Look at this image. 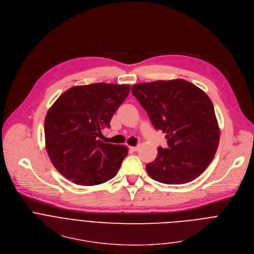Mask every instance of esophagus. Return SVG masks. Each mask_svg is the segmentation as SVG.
<instances>
[{
  "mask_svg": "<svg viewBox=\"0 0 254 254\" xmlns=\"http://www.w3.org/2000/svg\"><path fill=\"white\" fill-rule=\"evenodd\" d=\"M129 149L132 151H137L138 150V146H129Z\"/></svg>",
  "mask_w": 254,
  "mask_h": 254,
  "instance_id": "34e87169",
  "label": "esophagus"
}]
</instances>
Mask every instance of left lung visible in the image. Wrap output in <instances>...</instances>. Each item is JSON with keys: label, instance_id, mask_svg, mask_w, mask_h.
<instances>
[{"label": "left lung", "instance_id": "1", "mask_svg": "<svg viewBox=\"0 0 254 254\" xmlns=\"http://www.w3.org/2000/svg\"><path fill=\"white\" fill-rule=\"evenodd\" d=\"M131 93L156 130L166 133L167 147H158L146 164L149 177L166 185H183L200 176L219 142L214 108L207 95L185 79L137 83Z\"/></svg>", "mask_w": 254, "mask_h": 254}]
</instances>
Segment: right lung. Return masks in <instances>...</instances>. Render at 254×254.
I'll return each instance as SVG.
<instances>
[{
    "label": "right lung",
    "mask_w": 254,
    "mask_h": 254,
    "mask_svg": "<svg viewBox=\"0 0 254 254\" xmlns=\"http://www.w3.org/2000/svg\"><path fill=\"white\" fill-rule=\"evenodd\" d=\"M128 84L98 82L64 92L45 120L48 154L58 172L79 186H97L118 174L127 147L100 138L129 93Z\"/></svg>",
    "instance_id": "right-lung-1"
}]
</instances>
